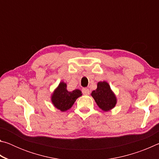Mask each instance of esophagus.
I'll return each mask as SVG.
<instances>
[{
    "label": "esophagus",
    "mask_w": 159,
    "mask_h": 159,
    "mask_svg": "<svg viewBox=\"0 0 159 159\" xmlns=\"http://www.w3.org/2000/svg\"><path fill=\"white\" fill-rule=\"evenodd\" d=\"M82 92H83V94L84 95H90V90L88 88H83L82 89Z\"/></svg>",
    "instance_id": "1"
}]
</instances>
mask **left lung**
<instances>
[{
  "label": "left lung",
  "mask_w": 159,
  "mask_h": 159,
  "mask_svg": "<svg viewBox=\"0 0 159 159\" xmlns=\"http://www.w3.org/2000/svg\"><path fill=\"white\" fill-rule=\"evenodd\" d=\"M99 108L104 111H109L114 108L117 103V99L114 93L107 81H99L95 90L91 93Z\"/></svg>",
  "instance_id": "1"
}]
</instances>
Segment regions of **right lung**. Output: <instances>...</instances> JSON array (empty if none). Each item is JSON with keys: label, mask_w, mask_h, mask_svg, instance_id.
I'll return each instance as SVG.
<instances>
[{"label": "right lung", "mask_w": 159, "mask_h": 159, "mask_svg": "<svg viewBox=\"0 0 159 159\" xmlns=\"http://www.w3.org/2000/svg\"><path fill=\"white\" fill-rule=\"evenodd\" d=\"M81 95V91L79 89L71 92L67 90L66 83L61 81L51 95V101L55 108L63 112L71 109L76 99Z\"/></svg>", "instance_id": "obj_1"}]
</instances>
